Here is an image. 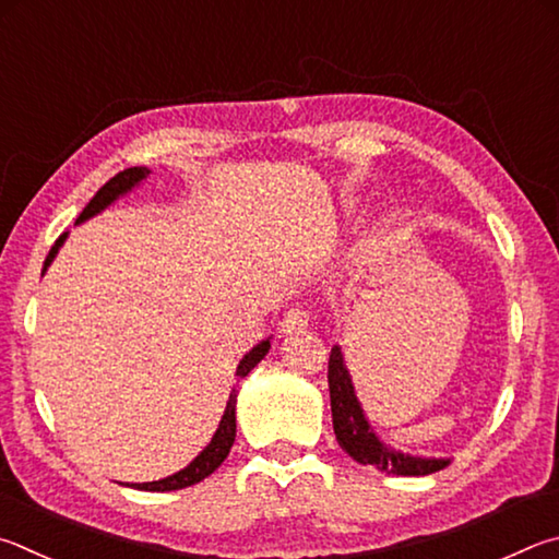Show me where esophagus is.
Returning <instances> with one entry per match:
<instances>
[{"instance_id":"obj_1","label":"esophagus","mask_w":559,"mask_h":559,"mask_svg":"<svg viewBox=\"0 0 559 559\" xmlns=\"http://www.w3.org/2000/svg\"><path fill=\"white\" fill-rule=\"evenodd\" d=\"M309 326V311L307 309H289L280 321L282 334H299Z\"/></svg>"}]
</instances>
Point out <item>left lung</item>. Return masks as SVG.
I'll return each instance as SVG.
<instances>
[{
    "label": "left lung",
    "instance_id": "8db88e82",
    "mask_svg": "<svg viewBox=\"0 0 559 559\" xmlns=\"http://www.w3.org/2000/svg\"><path fill=\"white\" fill-rule=\"evenodd\" d=\"M329 395L338 444L358 464H370L380 472L395 476H427L449 464L447 459H423L395 452L393 447L380 442L373 429H370L364 409H360L338 346L331 348L329 356Z\"/></svg>",
    "mask_w": 559,
    "mask_h": 559
}]
</instances>
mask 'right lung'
<instances>
[{"instance_id": "add662e5", "label": "right lung", "mask_w": 559, "mask_h": 559, "mask_svg": "<svg viewBox=\"0 0 559 559\" xmlns=\"http://www.w3.org/2000/svg\"><path fill=\"white\" fill-rule=\"evenodd\" d=\"M146 174H150V169H146V166H132V169H124V171H120V174H115L112 179L107 181V183L103 186V189L93 195L91 203H87L85 209H83V213L78 215V223L85 221V218H91V215H95V213H100V211L105 209V205H110V203L117 199V195L127 193V191L132 189V186L140 183ZM63 240H66V233L58 235V240L53 242L51 252L46 254L44 270L48 267V264H51V260L56 258V252H58V248H61V245H63ZM267 350H270V341H262V344L254 346V348L250 350V354L240 360V366H238V370H235V376H238V378L248 376L250 370H252L254 366H258L260 360L264 358V354H267ZM235 400H238V393H235V390H233L228 405H225V413H223V419H221V425H218V432L213 435L211 444L205 447L203 452H201L199 456H195L189 466L181 468L179 474L162 478V481L132 484V488H140V491H176V488L193 486V484L203 481L205 476H211V474L215 472V468H218V466L223 464V459L228 456L230 447H233V442H235Z\"/></svg>"}]
</instances>
